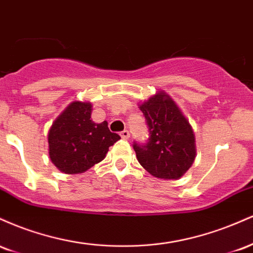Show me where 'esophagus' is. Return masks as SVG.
I'll return each mask as SVG.
<instances>
[{
    "mask_svg": "<svg viewBox=\"0 0 253 253\" xmlns=\"http://www.w3.org/2000/svg\"><path fill=\"white\" fill-rule=\"evenodd\" d=\"M120 135H121V138H123V139H128L129 138V130L128 129L123 130V132L120 133Z\"/></svg>",
    "mask_w": 253,
    "mask_h": 253,
    "instance_id": "1",
    "label": "esophagus"
}]
</instances>
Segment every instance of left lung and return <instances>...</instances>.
<instances>
[{"mask_svg": "<svg viewBox=\"0 0 253 253\" xmlns=\"http://www.w3.org/2000/svg\"><path fill=\"white\" fill-rule=\"evenodd\" d=\"M149 129L146 144L134 141L136 159L151 175L178 179L189 170L196 156L195 135L187 119L165 92L140 104Z\"/></svg>", "mask_w": 253, "mask_h": 253, "instance_id": "obj_1", "label": "left lung"}]
</instances>
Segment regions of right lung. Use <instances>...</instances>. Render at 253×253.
<instances>
[{
	"label": "right lung",
	"mask_w": 253,
	"mask_h": 253,
	"mask_svg": "<svg viewBox=\"0 0 253 253\" xmlns=\"http://www.w3.org/2000/svg\"><path fill=\"white\" fill-rule=\"evenodd\" d=\"M91 104L75 101L52 125L48 132L50 158L64 173H82L100 163L109 146L120 139L107 121H91Z\"/></svg>",
	"instance_id": "add662e5"
}]
</instances>
